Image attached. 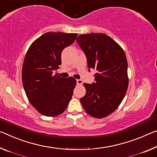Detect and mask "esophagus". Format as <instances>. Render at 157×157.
<instances>
[{"instance_id":"1","label":"esophagus","mask_w":157,"mask_h":157,"mask_svg":"<svg viewBox=\"0 0 157 157\" xmlns=\"http://www.w3.org/2000/svg\"><path fill=\"white\" fill-rule=\"evenodd\" d=\"M82 83H83V82L82 79H77V84H79V85H82Z\"/></svg>"}]
</instances>
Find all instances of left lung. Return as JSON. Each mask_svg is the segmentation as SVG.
I'll return each mask as SVG.
<instances>
[{"label": "left lung", "mask_w": 157, "mask_h": 157, "mask_svg": "<svg viewBox=\"0 0 157 157\" xmlns=\"http://www.w3.org/2000/svg\"><path fill=\"white\" fill-rule=\"evenodd\" d=\"M96 73L95 82L84 83L86 94L80 102L86 113L101 119L110 115L123 101L128 86V63L124 49L105 33H88L76 39Z\"/></svg>", "instance_id": "8db88e82"}]
</instances>
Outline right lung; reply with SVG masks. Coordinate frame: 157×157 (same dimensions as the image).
Listing matches in <instances>:
<instances>
[{"mask_svg":"<svg viewBox=\"0 0 157 157\" xmlns=\"http://www.w3.org/2000/svg\"><path fill=\"white\" fill-rule=\"evenodd\" d=\"M78 34L48 32L31 44L22 66L26 96L37 111L47 117L63 113L73 96L76 79L61 78L53 71L61 64V52L74 43Z\"/></svg>","mask_w":157,"mask_h":157,"instance_id":"add662e5","label":"right lung"}]
</instances>
